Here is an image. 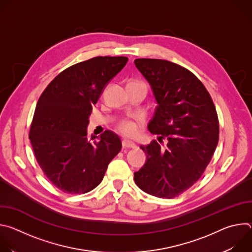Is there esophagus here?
Masks as SVG:
<instances>
[{"label":"esophagus","mask_w":252,"mask_h":252,"mask_svg":"<svg viewBox=\"0 0 252 252\" xmlns=\"http://www.w3.org/2000/svg\"><path fill=\"white\" fill-rule=\"evenodd\" d=\"M122 146H123L124 149H134L135 148L134 143H132V142H130V141H128L126 139H124L122 141Z\"/></svg>","instance_id":"34e87169"}]
</instances>
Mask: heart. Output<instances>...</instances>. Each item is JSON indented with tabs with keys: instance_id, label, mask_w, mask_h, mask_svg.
Here are the masks:
<instances>
[{
	"instance_id": "obj_1",
	"label": "heart",
	"mask_w": 252,
	"mask_h": 252,
	"mask_svg": "<svg viewBox=\"0 0 252 252\" xmlns=\"http://www.w3.org/2000/svg\"><path fill=\"white\" fill-rule=\"evenodd\" d=\"M117 130L123 135L134 138L139 133V125L129 119H123L117 124Z\"/></svg>"
}]
</instances>
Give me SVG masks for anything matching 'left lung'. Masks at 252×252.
Instances as JSON below:
<instances>
[{
  "instance_id": "1",
  "label": "left lung",
  "mask_w": 252,
  "mask_h": 252,
  "mask_svg": "<svg viewBox=\"0 0 252 252\" xmlns=\"http://www.w3.org/2000/svg\"><path fill=\"white\" fill-rule=\"evenodd\" d=\"M135 66L150 83L158 101L149 124L155 139L140 146L147 161L134 172L135 185L151 195L173 198L191 188L211 160L220 137L212 98L188 68L158 59H136Z\"/></svg>"
}]
</instances>
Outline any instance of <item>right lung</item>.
<instances>
[{
	"label": "right lung",
	"mask_w": 252,
	"mask_h": 252,
	"mask_svg": "<svg viewBox=\"0 0 252 252\" xmlns=\"http://www.w3.org/2000/svg\"><path fill=\"white\" fill-rule=\"evenodd\" d=\"M126 57H94L63 69L41 94L30 127L33 154L49 181L69 194L87 193L102 181L122 150L120 137L104 130L89 139L93 105Z\"/></svg>",
	"instance_id": "add662e5"
}]
</instances>
